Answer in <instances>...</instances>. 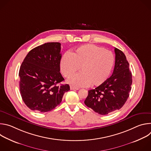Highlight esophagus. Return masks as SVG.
I'll return each instance as SVG.
<instances>
[{"label": "esophagus", "instance_id": "34e87169", "mask_svg": "<svg viewBox=\"0 0 151 151\" xmlns=\"http://www.w3.org/2000/svg\"><path fill=\"white\" fill-rule=\"evenodd\" d=\"M70 90H79V88H76V87H73V86H70Z\"/></svg>", "mask_w": 151, "mask_h": 151}]
</instances>
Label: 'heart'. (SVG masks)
<instances>
[{
    "label": "heart",
    "mask_w": 151,
    "mask_h": 151,
    "mask_svg": "<svg viewBox=\"0 0 151 151\" xmlns=\"http://www.w3.org/2000/svg\"><path fill=\"white\" fill-rule=\"evenodd\" d=\"M115 64L114 54L104 48L93 44L84 45L70 53L64 54L60 60V66L64 76L69 78L78 70L76 74L68 81L77 87L98 86L110 75Z\"/></svg>",
    "instance_id": "heart-1"
}]
</instances>
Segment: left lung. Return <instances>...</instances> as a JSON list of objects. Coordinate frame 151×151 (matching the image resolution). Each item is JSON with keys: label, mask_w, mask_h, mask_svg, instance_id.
I'll list each match as a JSON object with an SVG mask.
<instances>
[{"label": "left lung", "mask_w": 151, "mask_h": 151, "mask_svg": "<svg viewBox=\"0 0 151 151\" xmlns=\"http://www.w3.org/2000/svg\"><path fill=\"white\" fill-rule=\"evenodd\" d=\"M115 63L112 76L95 89L88 91L84 103L99 114L105 115L120 109L129 97L132 75L122 51L115 48Z\"/></svg>", "instance_id": "left-lung-1"}]
</instances>
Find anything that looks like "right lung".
<instances>
[{"label":"right lung","mask_w":151,"mask_h":151,"mask_svg":"<svg viewBox=\"0 0 151 151\" xmlns=\"http://www.w3.org/2000/svg\"><path fill=\"white\" fill-rule=\"evenodd\" d=\"M60 43H45L29 51L21 64L20 94L32 111H52L61 102L64 94L70 90L68 84L58 85L64 80L60 72Z\"/></svg>","instance_id":"right-lung-1"}]
</instances>
